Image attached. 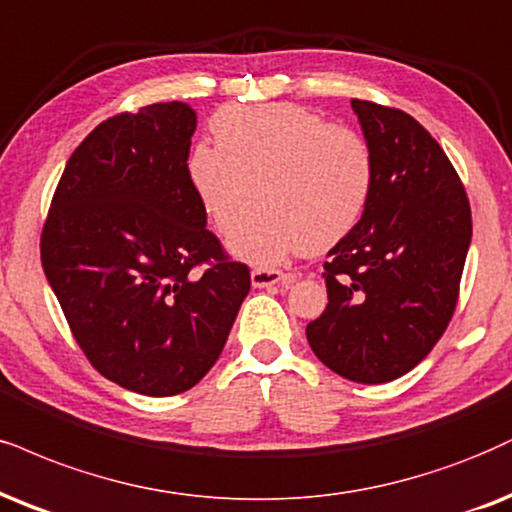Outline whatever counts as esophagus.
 <instances>
[{
  "label": "esophagus",
  "mask_w": 512,
  "mask_h": 512,
  "mask_svg": "<svg viewBox=\"0 0 512 512\" xmlns=\"http://www.w3.org/2000/svg\"><path fill=\"white\" fill-rule=\"evenodd\" d=\"M294 280H296V275L282 273V270H277V268H254L251 270V285L258 289L275 287V285L289 287Z\"/></svg>",
  "instance_id": "34e87169"
}]
</instances>
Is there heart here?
<instances>
[{"label": "heart", "instance_id": "obj_1", "mask_svg": "<svg viewBox=\"0 0 512 512\" xmlns=\"http://www.w3.org/2000/svg\"><path fill=\"white\" fill-rule=\"evenodd\" d=\"M216 142L194 144L187 180L220 232L251 194L258 204L230 235L237 256L270 266L294 251L330 249L361 220L375 161L356 130L296 104L227 106L211 118Z\"/></svg>", "mask_w": 512, "mask_h": 512}]
</instances>
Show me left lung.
<instances>
[{
  "instance_id": "8db88e82",
  "label": "left lung",
  "mask_w": 512,
  "mask_h": 512,
  "mask_svg": "<svg viewBox=\"0 0 512 512\" xmlns=\"http://www.w3.org/2000/svg\"><path fill=\"white\" fill-rule=\"evenodd\" d=\"M375 161L356 227L325 261L308 344L351 382L413 370L449 327L472 239L470 201L439 142L406 111L351 99Z\"/></svg>"
}]
</instances>
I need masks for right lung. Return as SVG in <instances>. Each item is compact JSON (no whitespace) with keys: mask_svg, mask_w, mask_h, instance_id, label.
Here are the masks:
<instances>
[{"mask_svg":"<svg viewBox=\"0 0 512 512\" xmlns=\"http://www.w3.org/2000/svg\"><path fill=\"white\" fill-rule=\"evenodd\" d=\"M194 130L182 102L99 123L42 227L44 275L75 342L106 380L144 396L182 394L213 368L251 287L187 180Z\"/></svg>","mask_w":512,"mask_h":512,"instance_id":"right-lung-1","label":"right lung"}]
</instances>
